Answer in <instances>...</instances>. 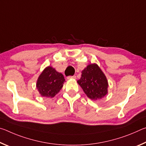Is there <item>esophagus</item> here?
I'll use <instances>...</instances> for the list:
<instances>
[{
  "mask_svg": "<svg viewBox=\"0 0 146 146\" xmlns=\"http://www.w3.org/2000/svg\"><path fill=\"white\" fill-rule=\"evenodd\" d=\"M68 79H71V78H76V76L73 75V76H68L67 77Z\"/></svg>",
  "mask_w": 146,
  "mask_h": 146,
  "instance_id": "1",
  "label": "esophagus"
}]
</instances>
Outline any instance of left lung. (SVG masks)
I'll list each match as a JSON object with an SVG mask.
<instances>
[{"label": "left lung", "instance_id": "8db88e82", "mask_svg": "<svg viewBox=\"0 0 146 146\" xmlns=\"http://www.w3.org/2000/svg\"><path fill=\"white\" fill-rule=\"evenodd\" d=\"M77 82L91 100L100 99L108 93V84L104 74L97 64H90L82 71Z\"/></svg>", "mask_w": 146, "mask_h": 146}]
</instances>
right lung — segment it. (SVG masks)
<instances>
[{"instance_id":"right-lung-1","label":"right lung","mask_w":146,"mask_h":146,"mask_svg":"<svg viewBox=\"0 0 146 146\" xmlns=\"http://www.w3.org/2000/svg\"><path fill=\"white\" fill-rule=\"evenodd\" d=\"M64 81L62 74L49 66L39 76L36 88L42 96L52 98L60 91Z\"/></svg>"}]
</instances>
